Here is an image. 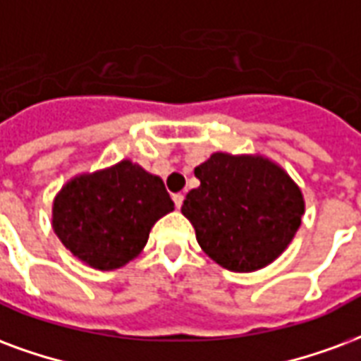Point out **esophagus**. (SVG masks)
<instances>
[{"label": "esophagus", "instance_id": "34e87169", "mask_svg": "<svg viewBox=\"0 0 361 361\" xmlns=\"http://www.w3.org/2000/svg\"><path fill=\"white\" fill-rule=\"evenodd\" d=\"M172 199H173V202H176V207L181 208V204H183V195H181V193H176V195H173V197H172Z\"/></svg>", "mask_w": 361, "mask_h": 361}]
</instances>
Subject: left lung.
Wrapping results in <instances>:
<instances>
[{
  "instance_id": "left-lung-1",
  "label": "left lung",
  "mask_w": 361,
  "mask_h": 361,
  "mask_svg": "<svg viewBox=\"0 0 361 361\" xmlns=\"http://www.w3.org/2000/svg\"><path fill=\"white\" fill-rule=\"evenodd\" d=\"M181 214L216 264L256 271L276 260L300 228L304 197L281 166L260 154L214 153L195 168Z\"/></svg>"
}]
</instances>
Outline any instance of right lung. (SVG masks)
<instances>
[{"mask_svg": "<svg viewBox=\"0 0 361 361\" xmlns=\"http://www.w3.org/2000/svg\"><path fill=\"white\" fill-rule=\"evenodd\" d=\"M173 210L164 181L132 160L80 173L53 201V231L72 255L101 271L140 255L157 220Z\"/></svg>", "mask_w": 361, "mask_h": 361, "instance_id": "1", "label": "right lung"}]
</instances>
